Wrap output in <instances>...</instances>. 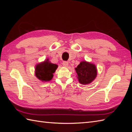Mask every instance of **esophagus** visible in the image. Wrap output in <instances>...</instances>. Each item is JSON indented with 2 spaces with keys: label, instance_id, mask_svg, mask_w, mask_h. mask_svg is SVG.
<instances>
[{
  "label": "esophagus",
  "instance_id": "obj_1",
  "mask_svg": "<svg viewBox=\"0 0 132 132\" xmlns=\"http://www.w3.org/2000/svg\"><path fill=\"white\" fill-rule=\"evenodd\" d=\"M62 64L64 67H68L69 65V63H68V62L64 61V62H63Z\"/></svg>",
  "mask_w": 132,
  "mask_h": 132
}]
</instances>
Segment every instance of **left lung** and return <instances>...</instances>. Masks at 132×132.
Listing matches in <instances>:
<instances>
[{
    "label": "left lung",
    "mask_w": 132,
    "mask_h": 132,
    "mask_svg": "<svg viewBox=\"0 0 132 132\" xmlns=\"http://www.w3.org/2000/svg\"><path fill=\"white\" fill-rule=\"evenodd\" d=\"M75 70L77 74L78 81L83 85L91 83L97 77L96 66L95 64L89 62L81 61Z\"/></svg>",
    "instance_id": "obj_1"
}]
</instances>
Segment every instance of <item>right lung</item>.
Listing matches in <instances>:
<instances>
[{
    "label": "right lung",
    "mask_w": 132,
    "mask_h": 132,
    "mask_svg": "<svg viewBox=\"0 0 132 132\" xmlns=\"http://www.w3.org/2000/svg\"><path fill=\"white\" fill-rule=\"evenodd\" d=\"M58 65L50 62L49 59L37 64L35 66V74L36 77L42 82H49L53 78Z\"/></svg>",
    "instance_id": "1"
}]
</instances>
